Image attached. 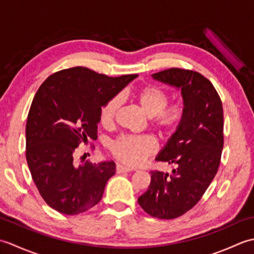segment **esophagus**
Returning <instances> with one entry per match:
<instances>
[{
	"instance_id": "obj_1",
	"label": "esophagus",
	"mask_w": 254,
	"mask_h": 254,
	"mask_svg": "<svg viewBox=\"0 0 254 254\" xmlns=\"http://www.w3.org/2000/svg\"><path fill=\"white\" fill-rule=\"evenodd\" d=\"M116 170L118 174H122V172H130L133 171V168H130V167H127V166H122L120 164H118L116 167Z\"/></svg>"
}]
</instances>
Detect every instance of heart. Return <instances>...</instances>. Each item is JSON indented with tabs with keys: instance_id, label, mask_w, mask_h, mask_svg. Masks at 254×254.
Segmentation results:
<instances>
[{
	"instance_id": "b5f03b06",
	"label": "heart",
	"mask_w": 254,
	"mask_h": 254,
	"mask_svg": "<svg viewBox=\"0 0 254 254\" xmlns=\"http://www.w3.org/2000/svg\"><path fill=\"white\" fill-rule=\"evenodd\" d=\"M138 104L150 117L154 130L164 138H170L179 130L186 119V106L182 101L170 100V94L158 85L145 86L136 94ZM123 96L117 94L102 104L99 110L100 122L109 127L115 122L122 106ZM111 154L122 163L137 166L156 152V143L147 135H121L109 144Z\"/></svg>"
}]
</instances>
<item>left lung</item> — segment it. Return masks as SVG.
I'll list each match as a JSON object with an SVG mask.
<instances>
[{
    "mask_svg": "<svg viewBox=\"0 0 254 254\" xmlns=\"http://www.w3.org/2000/svg\"><path fill=\"white\" fill-rule=\"evenodd\" d=\"M153 77L181 88L187 112L179 130L156 157L176 166L172 175L150 171L148 190L137 202L150 216L174 219L195 206L217 174L224 146V111L217 90L198 72L171 67Z\"/></svg>",
    "mask_w": 254,
    "mask_h": 254,
    "instance_id": "1",
    "label": "left lung"
}]
</instances>
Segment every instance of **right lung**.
Returning <instances> with one entry per match:
<instances>
[{
    "instance_id": "obj_1",
    "label": "right lung",
    "mask_w": 254,
    "mask_h": 254,
    "mask_svg": "<svg viewBox=\"0 0 254 254\" xmlns=\"http://www.w3.org/2000/svg\"><path fill=\"white\" fill-rule=\"evenodd\" d=\"M135 77L75 66L50 75L37 90L26 123V159L41 197L59 213L80 214L100 202L115 161L77 165L73 154L97 138L102 104Z\"/></svg>"
}]
</instances>
